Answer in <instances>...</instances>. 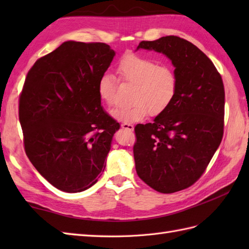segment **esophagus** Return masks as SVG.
I'll return each instance as SVG.
<instances>
[{"label": "esophagus", "instance_id": "obj_1", "mask_svg": "<svg viewBox=\"0 0 249 249\" xmlns=\"http://www.w3.org/2000/svg\"><path fill=\"white\" fill-rule=\"evenodd\" d=\"M122 128L124 129H127V130H134V125L133 124H129V123H123L121 125Z\"/></svg>", "mask_w": 249, "mask_h": 249}]
</instances>
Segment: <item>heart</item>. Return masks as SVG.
Returning <instances> with one entry per match:
<instances>
[{
	"label": "heart",
	"instance_id": "1",
	"mask_svg": "<svg viewBox=\"0 0 249 249\" xmlns=\"http://www.w3.org/2000/svg\"><path fill=\"white\" fill-rule=\"evenodd\" d=\"M118 73L125 82L134 84L129 107H116L111 116L123 123H137L147 113L156 116L162 113L173 102L178 91V77L170 66L158 65L149 57L126 53L118 63ZM116 78L104 72L97 82V93L102 102L114 103Z\"/></svg>",
	"mask_w": 249,
	"mask_h": 249
}]
</instances>
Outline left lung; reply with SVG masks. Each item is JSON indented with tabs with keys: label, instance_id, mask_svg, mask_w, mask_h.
Wrapping results in <instances>:
<instances>
[{
	"label": "left lung",
	"instance_id": "left-lung-1",
	"mask_svg": "<svg viewBox=\"0 0 249 249\" xmlns=\"http://www.w3.org/2000/svg\"><path fill=\"white\" fill-rule=\"evenodd\" d=\"M138 49L165 54L174 66L178 91L153 123L135 127L136 171L153 189L172 194L198 181L223 139L225 89L208 56L190 41L165 36Z\"/></svg>",
	"mask_w": 249,
	"mask_h": 249
}]
</instances>
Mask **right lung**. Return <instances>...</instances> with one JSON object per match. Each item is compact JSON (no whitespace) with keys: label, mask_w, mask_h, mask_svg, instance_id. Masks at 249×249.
<instances>
[{"label":"right lung","mask_w":249,"mask_h":249,"mask_svg":"<svg viewBox=\"0 0 249 249\" xmlns=\"http://www.w3.org/2000/svg\"><path fill=\"white\" fill-rule=\"evenodd\" d=\"M115 55L104 43L68 40L35 62L19 98L24 150L41 176L65 193H80L106 168L120 124L105 112L99 77Z\"/></svg>","instance_id":"right-lung-1"}]
</instances>
